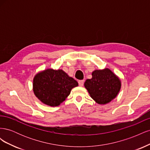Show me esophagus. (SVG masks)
<instances>
[{"mask_svg":"<svg viewBox=\"0 0 150 150\" xmlns=\"http://www.w3.org/2000/svg\"><path fill=\"white\" fill-rule=\"evenodd\" d=\"M84 80H79L78 81V83H79V85L80 86H83L84 85Z\"/></svg>","mask_w":150,"mask_h":150,"instance_id":"34e87169","label":"esophagus"}]
</instances>
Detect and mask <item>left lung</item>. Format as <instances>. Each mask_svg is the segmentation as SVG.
<instances>
[{
  "label": "left lung",
  "mask_w": 150,
  "mask_h": 150,
  "mask_svg": "<svg viewBox=\"0 0 150 150\" xmlns=\"http://www.w3.org/2000/svg\"><path fill=\"white\" fill-rule=\"evenodd\" d=\"M84 86L95 101L105 104L116 97L121 88V81L111 70L106 68L93 71L92 78L85 81Z\"/></svg>",
  "instance_id": "8db88e82"
}]
</instances>
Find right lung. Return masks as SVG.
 <instances>
[{
  "label": "right lung",
  "instance_id": "add662e5",
  "mask_svg": "<svg viewBox=\"0 0 150 150\" xmlns=\"http://www.w3.org/2000/svg\"><path fill=\"white\" fill-rule=\"evenodd\" d=\"M78 86V82L62 70H45L35 75L33 81L36 97L51 106L59 105L69 96L72 88Z\"/></svg>",
  "mask_w": 150,
  "mask_h": 150
}]
</instances>
